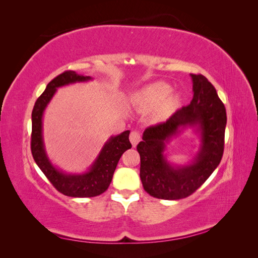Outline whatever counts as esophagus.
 I'll use <instances>...</instances> for the list:
<instances>
[{"label":"esophagus","instance_id":"1","mask_svg":"<svg viewBox=\"0 0 258 258\" xmlns=\"http://www.w3.org/2000/svg\"><path fill=\"white\" fill-rule=\"evenodd\" d=\"M129 139H130V142H131L132 146L136 147L138 145V143L141 141V136H140V134H139L138 131H132L131 134H130Z\"/></svg>","mask_w":258,"mask_h":258}]
</instances>
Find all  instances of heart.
<instances>
[{"mask_svg":"<svg viewBox=\"0 0 258 258\" xmlns=\"http://www.w3.org/2000/svg\"><path fill=\"white\" fill-rule=\"evenodd\" d=\"M170 86L157 82L147 86L135 97L134 105L141 114L152 112L154 121H161L173 110L178 102V95L170 91Z\"/></svg>","mask_w":258,"mask_h":258,"instance_id":"heart-1","label":"heart"}]
</instances>
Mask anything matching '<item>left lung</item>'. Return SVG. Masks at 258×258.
Instances as JSON below:
<instances>
[{
    "instance_id": "obj_1",
    "label": "left lung",
    "mask_w": 258,
    "mask_h": 258,
    "mask_svg": "<svg viewBox=\"0 0 258 258\" xmlns=\"http://www.w3.org/2000/svg\"><path fill=\"white\" fill-rule=\"evenodd\" d=\"M190 77L194 92L190 104L179 108L166 122L146 128L137 146L144 189L158 199L190 196L213 173L223 157L227 122L225 106L207 77L201 74H190ZM188 126L200 135V150L188 165H172L165 158V144Z\"/></svg>"
}]
</instances>
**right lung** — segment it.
Segmentation results:
<instances>
[{
  "label": "right lung",
  "mask_w": 258,
  "mask_h": 258,
  "mask_svg": "<svg viewBox=\"0 0 258 258\" xmlns=\"http://www.w3.org/2000/svg\"><path fill=\"white\" fill-rule=\"evenodd\" d=\"M90 76L77 74L74 71H66L58 75L47 85L45 91L36 100L32 111V135H31V152L36 165L49 179L54 188L69 197L85 198L96 197L104 192L110 186L114 171L121 155L129 148L130 131L111 137L103 145L98 157L88 171L84 173L71 174L54 167L45 151L43 139V115L57 89L62 86L74 83L88 82Z\"/></svg>",
  "instance_id": "1"
}]
</instances>
